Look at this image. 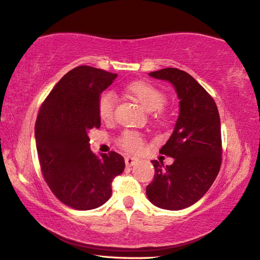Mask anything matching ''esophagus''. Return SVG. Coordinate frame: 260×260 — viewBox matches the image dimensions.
Masks as SVG:
<instances>
[{
  "mask_svg": "<svg viewBox=\"0 0 260 260\" xmlns=\"http://www.w3.org/2000/svg\"><path fill=\"white\" fill-rule=\"evenodd\" d=\"M124 160H125V166L126 167H131V166H134L135 164L138 161V158L128 156V157H125Z\"/></svg>",
  "mask_w": 260,
  "mask_h": 260,
  "instance_id": "1",
  "label": "esophagus"
}]
</instances>
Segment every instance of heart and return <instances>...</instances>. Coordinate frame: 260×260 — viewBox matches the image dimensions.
Masks as SVG:
<instances>
[{
  "mask_svg": "<svg viewBox=\"0 0 260 260\" xmlns=\"http://www.w3.org/2000/svg\"><path fill=\"white\" fill-rule=\"evenodd\" d=\"M132 98H134L147 112H152L159 109V114L161 115L162 104L165 103V94L161 89L156 87L152 84L137 81L130 83L125 87ZM115 108V96L111 91H104L100 94L98 99V112L100 118L104 121H109L113 118ZM120 144L125 150L131 152L140 151L144 148V138L140 134L135 131H124L121 136Z\"/></svg>",
  "mask_w": 260,
  "mask_h": 260,
  "instance_id": "obj_1",
  "label": "heart"
}]
</instances>
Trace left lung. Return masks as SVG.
Instances as JSON below:
<instances>
[{"instance_id":"obj_1","label":"left lung","mask_w":260,"mask_h":260,"mask_svg":"<svg viewBox=\"0 0 260 260\" xmlns=\"http://www.w3.org/2000/svg\"><path fill=\"white\" fill-rule=\"evenodd\" d=\"M149 76L169 82L179 100V113L172 136L159 150L174 158L172 165L151 160L155 176L146 188L150 202L177 211L204 197L221 166V122L210 94L184 71L164 68Z\"/></svg>"}]
</instances>
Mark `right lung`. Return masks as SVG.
<instances>
[{
    "label": "right lung",
    "instance_id": "add662e5",
    "mask_svg": "<svg viewBox=\"0 0 260 260\" xmlns=\"http://www.w3.org/2000/svg\"><path fill=\"white\" fill-rule=\"evenodd\" d=\"M116 74L78 66L58 82L42 103L35 137L41 172L51 192L76 210H92L111 198L113 178L123 172V157L95 155L88 132L100 128L98 99Z\"/></svg>",
    "mask_w": 260,
    "mask_h": 260
}]
</instances>
